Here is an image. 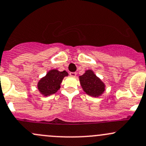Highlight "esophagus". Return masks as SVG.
Returning a JSON list of instances; mask_svg holds the SVG:
<instances>
[{
	"label": "esophagus",
	"instance_id": "34e87169",
	"mask_svg": "<svg viewBox=\"0 0 146 146\" xmlns=\"http://www.w3.org/2000/svg\"><path fill=\"white\" fill-rule=\"evenodd\" d=\"M69 74H70V76H73V77H76V75H77V73H76V72H70V73H69Z\"/></svg>",
	"mask_w": 146,
	"mask_h": 146
}]
</instances>
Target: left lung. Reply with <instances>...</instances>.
I'll list each match as a JSON object with an SVG mask.
<instances>
[{
  "instance_id": "8db88e82",
  "label": "left lung",
  "mask_w": 146,
  "mask_h": 146,
  "mask_svg": "<svg viewBox=\"0 0 146 146\" xmlns=\"http://www.w3.org/2000/svg\"><path fill=\"white\" fill-rule=\"evenodd\" d=\"M80 82L86 94L92 96H99L105 91V85L91 70L80 76Z\"/></svg>"
}]
</instances>
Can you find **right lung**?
Returning <instances> with one entry per match:
<instances>
[{
  "mask_svg": "<svg viewBox=\"0 0 146 146\" xmlns=\"http://www.w3.org/2000/svg\"><path fill=\"white\" fill-rule=\"evenodd\" d=\"M67 76L68 73L66 70L61 72L55 69L50 70L45 77L38 82V88L40 92L44 96L56 93L60 88L63 78Z\"/></svg>",
  "mask_w": 146,
  "mask_h": 146,
  "instance_id": "add662e5",
  "label": "right lung"
}]
</instances>
